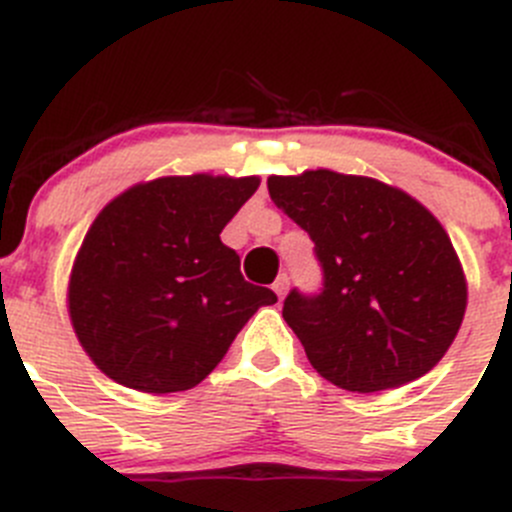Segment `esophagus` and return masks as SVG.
Returning a JSON list of instances; mask_svg holds the SVG:
<instances>
[{
  "label": "esophagus",
  "instance_id": "obj_1",
  "mask_svg": "<svg viewBox=\"0 0 512 512\" xmlns=\"http://www.w3.org/2000/svg\"><path fill=\"white\" fill-rule=\"evenodd\" d=\"M287 287H290V277L280 275V277H277V280H275V285H272V290H275L277 297H280V300H282V297L287 295Z\"/></svg>",
  "mask_w": 512,
  "mask_h": 512
}]
</instances>
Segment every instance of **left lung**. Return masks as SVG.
I'll use <instances>...</instances> for the list:
<instances>
[{
	"instance_id": "8db88e82",
	"label": "left lung",
	"mask_w": 512,
	"mask_h": 512,
	"mask_svg": "<svg viewBox=\"0 0 512 512\" xmlns=\"http://www.w3.org/2000/svg\"><path fill=\"white\" fill-rule=\"evenodd\" d=\"M272 202L315 242L325 290H292L282 317L310 365L352 393L403 388L453 345L468 280L438 217L375 177L270 175Z\"/></svg>"
}]
</instances>
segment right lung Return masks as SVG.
<instances>
[{"label":"right lung","mask_w":512,"mask_h":512,"mask_svg":"<svg viewBox=\"0 0 512 512\" xmlns=\"http://www.w3.org/2000/svg\"><path fill=\"white\" fill-rule=\"evenodd\" d=\"M260 177L170 175L119 192L89 225L67 282V312L107 377L167 395L200 385L267 287L250 285L220 232Z\"/></svg>","instance_id":"add662e5"}]
</instances>
